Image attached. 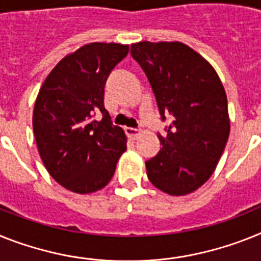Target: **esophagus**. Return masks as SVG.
Here are the masks:
<instances>
[{
  "label": "esophagus",
  "instance_id": "esophagus-1",
  "mask_svg": "<svg viewBox=\"0 0 261 261\" xmlns=\"http://www.w3.org/2000/svg\"><path fill=\"white\" fill-rule=\"evenodd\" d=\"M124 131H126L127 137L130 138V139H133V141H134V139H137L138 135L141 134V131L137 130V128H133V127H126V128H124Z\"/></svg>",
  "mask_w": 261,
  "mask_h": 261
}]
</instances>
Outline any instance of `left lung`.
Returning <instances> with one entry per match:
<instances>
[{
	"label": "left lung",
	"mask_w": 261,
	"mask_h": 261,
	"mask_svg": "<svg viewBox=\"0 0 261 261\" xmlns=\"http://www.w3.org/2000/svg\"><path fill=\"white\" fill-rule=\"evenodd\" d=\"M146 73L162 119L161 151L146 162L150 181L172 196L191 194L208 180L229 137L227 95L215 69L181 42L131 45Z\"/></svg>",
	"instance_id": "1"
}]
</instances>
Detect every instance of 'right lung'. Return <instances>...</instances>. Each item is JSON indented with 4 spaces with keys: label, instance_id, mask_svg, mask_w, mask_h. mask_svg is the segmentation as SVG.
I'll use <instances>...</instances> for the list:
<instances>
[{
    "label": "right lung",
    "instance_id": "right-lung-1",
    "mask_svg": "<svg viewBox=\"0 0 261 261\" xmlns=\"http://www.w3.org/2000/svg\"><path fill=\"white\" fill-rule=\"evenodd\" d=\"M128 45L93 42L57 63L33 111L39 156L51 178L69 191L91 194L111 180L126 151L124 131L105 109V85ZM102 119L95 121V113Z\"/></svg>",
    "mask_w": 261,
    "mask_h": 261
}]
</instances>
